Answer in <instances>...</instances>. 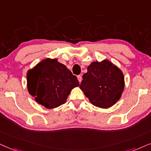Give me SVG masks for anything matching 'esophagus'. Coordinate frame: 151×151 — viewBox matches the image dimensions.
I'll return each instance as SVG.
<instances>
[{"instance_id":"obj_1","label":"esophagus","mask_w":151,"mask_h":151,"mask_svg":"<svg viewBox=\"0 0 151 151\" xmlns=\"http://www.w3.org/2000/svg\"><path fill=\"white\" fill-rule=\"evenodd\" d=\"M77 78H78V80H79V83H81V81H82V77H81V76H78Z\"/></svg>"}]
</instances>
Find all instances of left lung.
I'll use <instances>...</instances> for the list:
<instances>
[{
  "mask_svg": "<svg viewBox=\"0 0 151 151\" xmlns=\"http://www.w3.org/2000/svg\"><path fill=\"white\" fill-rule=\"evenodd\" d=\"M80 89L92 105L110 108L116 103L123 92L124 74L108 60L92 62L83 75Z\"/></svg>",
  "mask_w": 151,
  "mask_h": 151,
  "instance_id": "1",
  "label": "left lung"
}]
</instances>
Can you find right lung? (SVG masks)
<instances>
[{"label":"right lung","mask_w":151,"mask_h":151,"mask_svg":"<svg viewBox=\"0 0 151 151\" xmlns=\"http://www.w3.org/2000/svg\"><path fill=\"white\" fill-rule=\"evenodd\" d=\"M27 82L29 93L49 109L65 104L72 89L79 86L77 77L65 65L49 58L28 70Z\"/></svg>","instance_id":"1"}]
</instances>
